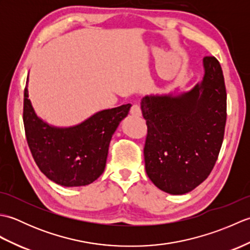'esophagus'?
<instances>
[{"mask_svg": "<svg viewBox=\"0 0 250 250\" xmlns=\"http://www.w3.org/2000/svg\"><path fill=\"white\" fill-rule=\"evenodd\" d=\"M130 113H131V115L136 116V117L142 116V109L140 107V105H137V104L132 105V107L130 109Z\"/></svg>", "mask_w": 250, "mask_h": 250, "instance_id": "34e87169", "label": "esophagus"}]
</instances>
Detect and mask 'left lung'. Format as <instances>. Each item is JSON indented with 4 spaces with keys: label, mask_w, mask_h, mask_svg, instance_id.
<instances>
[{
    "label": "left lung",
    "mask_w": 250,
    "mask_h": 250,
    "mask_svg": "<svg viewBox=\"0 0 250 250\" xmlns=\"http://www.w3.org/2000/svg\"><path fill=\"white\" fill-rule=\"evenodd\" d=\"M204 77L178 95H146L145 168L156 187L184 194L208 177L218 159L227 120V91L219 61L203 59Z\"/></svg>",
    "instance_id": "obj_1"
}]
</instances>
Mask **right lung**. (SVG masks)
Here are the masks:
<instances>
[{
    "instance_id": "1",
    "label": "right lung",
    "mask_w": 250,
    "mask_h": 250,
    "mask_svg": "<svg viewBox=\"0 0 250 250\" xmlns=\"http://www.w3.org/2000/svg\"><path fill=\"white\" fill-rule=\"evenodd\" d=\"M24 88L23 125L29 148L47 178L64 187L93 183L104 172L109 143L131 104L105 109L81 125L57 128L36 116Z\"/></svg>"
}]
</instances>
